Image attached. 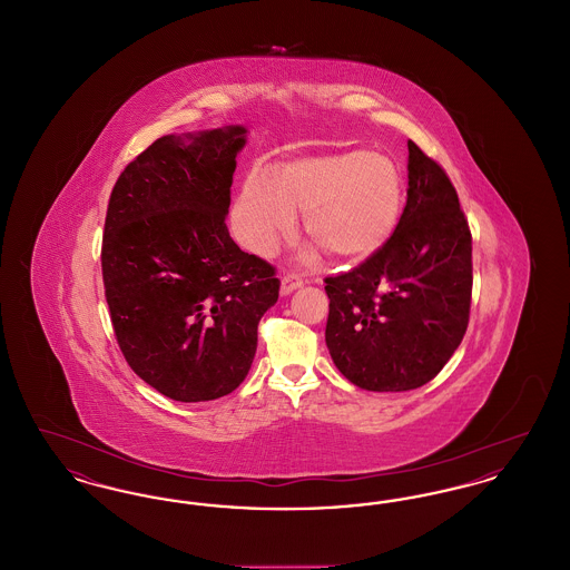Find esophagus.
I'll use <instances>...</instances> for the list:
<instances>
[{
	"label": "esophagus",
	"mask_w": 570,
	"mask_h": 570,
	"mask_svg": "<svg viewBox=\"0 0 570 570\" xmlns=\"http://www.w3.org/2000/svg\"><path fill=\"white\" fill-rule=\"evenodd\" d=\"M301 286H303V279L297 273L286 272L282 275V295H291L293 291H297Z\"/></svg>",
	"instance_id": "1"
}]
</instances>
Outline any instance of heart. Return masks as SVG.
<instances>
[{
	"label": "heart",
	"instance_id": "b5f03b06",
	"mask_svg": "<svg viewBox=\"0 0 570 570\" xmlns=\"http://www.w3.org/2000/svg\"><path fill=\"white\" fill-rule=\"evenodd\" d=\"M404 177L389 156L372 149L286 164L279 177L254 168L235 203V228L245 247L269 256L305 214V233L335 258L376 252L397 226Z\"/></svg>",
	"mask_w": 570,
	"mask_h": 570
}]
</instances>
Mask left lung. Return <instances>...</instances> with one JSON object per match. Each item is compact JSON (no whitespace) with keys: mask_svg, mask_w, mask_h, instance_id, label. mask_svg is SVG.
<instances>
[{"mask_svg":"<svg viewBox=\"0 0 570 570\" xmlns=\"http://www.w3.org/2000/svg\"><path fill=\"white\" fill-rule=\"evenodd\" d=\"M326 348L367 391H410L435 379L470 321L472 235L444 168L407 140L406 207L361 265L325 277Z\"/></svg>","mask_w":570,"mask_h":570,"instance_id":"1","label":"left lung"}]
</instances>
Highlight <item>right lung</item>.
<instances>
[{
	"instance_id": "add662e5",
	"label": "right lung",
	"mask_w": 570,
	"mask_h": 570,
	"mask_svg": "<svg viewBox=\"0 0 570 570\" xmlns=\"http://www.w3.org/2000/svg\"><path fill=\"white\" fill-rule=\"evenodd\" d=\"M245 128L166 135L110 191L102 279L110 323L138 379L175 402H209L244 382L258 323L279 297L267 261L228 235Z\"/></svg>"
}]
</instances>
